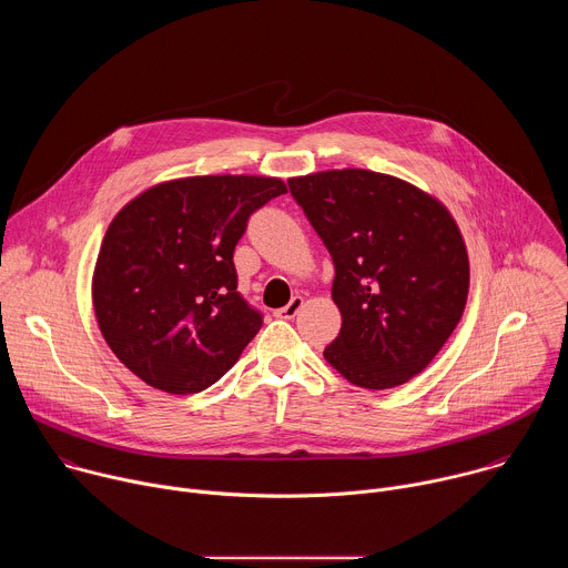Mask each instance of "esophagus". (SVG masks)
Instances as JSON below:
<instances>
[{"mask_svg": "<svg viewBox=\"0 0 568 568\" xmlns=\"http://www.w3.org/2000/svg\"><path fill=\"white\" fill-rule=\"evenodd\" d=\"M303 307V298L301 296H294L285 307H281L278 310V316H283V318H292V316H296L298 314V310Z\"/></svg>", "mask_w": 568, "mask_h": 568, "instance_id": "esophagus-1", "label": "esophagus"}]
</instances>
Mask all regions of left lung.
<instances>
[{
	"mask_svg": "<svg viewBox=\"0 0 568 568\" xmlns=\"http://www.w3.org/2000/svg\"><path fill=\"white\" fill-rule=\"evenodd\" d=\"M287 186L335 263L342 331L323 357L373 390L423 373L458 326L469 287L449 211L409 182L362 169L292 178Z\"/></svg>",
	"mask_w": 568,
	"mask_h": 568,
	"instance_id": "8db88e82",
	"label": "left lung"
}]
</instances>
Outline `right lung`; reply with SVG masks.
<instances>
[{"mask_svg": "<svg viewBox=\"0 0 568 568\" xmlns=\"http://www.w3.org/2000/svg\"><path fill=\"white\" fill-rule=\"evenodd\" d=\"M287 193L276 178L204 175L156 184L112 220L92 298L112 353L173 395L215 384L263 326L237 292L233 252L252 213Z\"/></svg>", "mask_w": 568, "mask_h": 568, "instance_id": "add662e5", "label": "right lung"}]
</instances>
